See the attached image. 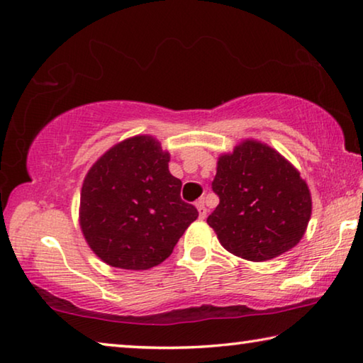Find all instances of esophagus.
Masks as SVG:
<instances>
[{
	"mask_svg": "<svg viewBox=\"0 0 363 363\" xmlns=\"http://www.w3.org/2000/svg\"><path fill=\"white\" fill-rule=\"evenodd\" d=\"M195 206H196V210H199L200 219H205V218H206V213H208V210L205 208V200L200 199V200L195 203Z\"/></svg>",
	"mask_w": 363,
	"mask_h": 363,
	"instance_id": "esophagus-1",
	"label": "esophagus"
}]
</instances>
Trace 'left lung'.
<instances>
[{"label": "left lung", "instance_id": "1", "mask_svg": "<svg viewBox=\"0 0 363 363\" xmlns=\"http://www.w3.org/2000/svg\"><path fill=\"white\" fill-rule=\"evenodd\" d=\"M206 223L229 253L262 262L296 247L312 214V196L298 168L274 147L243 139L220 153Z\"/></svg>", "mask_w": 363, "mask_h": 363}]
</instances>
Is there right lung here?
<instances>
[{
	"mask_svg": "<svg viewBox=\"0 0 363 363\" xmlns=\"http://www.w3.org/2000/svg\"><path fill=\"white\" fill-rule=\"evenodd\" d=\"M169 152L150 134H138L102 153L84 176L79 229L108 266L147 270L173 253L199 218L181 200L182 182L169 173Z\"/></svg>",
	"mask_w": 363,
	"mask_h": 363,
	"instance_id": "add662e5",
	"label": "right lung"
}]
</instances>
